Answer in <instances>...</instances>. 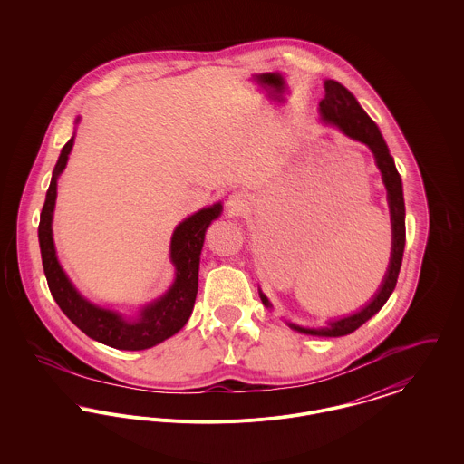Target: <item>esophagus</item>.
Listing matches in <instances>:
<instances>
[{"label":"esophagus","mask_w":464,"mask_h":464,"mask_svg":"<svg viewBox=\"0 0 464 464\" xmlns=\"http://www.w3.org/2000/svg\"><path fill=\"white\" fill-rule=\"evenodd\" d=\"M246 205H248V199H246V195H243V193H233L229 198H227V208H229V212L231 214H242L243 210L246 208Z\"/></svg>","instance_id":"34e87169"}]
</instances>
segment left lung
Segmentation results:
<instances>
[{
	"label": "left lung",
	"mask_w": 464,
	"mask_h": 464,
	"mask_svg": "<svg viewBox=\"0 0 464 464\" xmlns=\"http://www.w3.org/2000/svg\"><path fill=\"white\" fill-rule=\"evenodd\" d=\"M325 95L320 101V112L325 121L332 125H337L343 132L354 140H360L371 148L374 153L375 165L382 174V180L388 191V205L392 214V229H393V245H392V259L388 265V271L384 275V280L381 288L377 290L371 303H367L360 311L353 314L331 320L329 325L318 327V329H306L294 324H288L290 329L309 334V335H322V337H339L356 331L360 325H363L369 318H372L379 309L384 306V303L390 299L392 292L397 285L398 273L403 257L405 248V203H403V191H401V179L398 174L393 156L390 155V150L379 132L377 125L369 118V114L362 110L353 93L341 85L339 82L327 80ZM261 301L266 308H271V303L267 301L265 294L259 290Z\"/></svg>",
	"instance_id": "left-lung-1"
}]
</instances>
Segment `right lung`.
Returning <instances> with one entry per match:
<instances>
[{"instance_id":"right-lung-1","label":"right lung","mask_w":464,"mask_h":464,"mask_svg":"<svg viewBox=\"0 0 464 464\" xmlns=\"http://www.w3.org/2000/svg\"><path fill=\"white\" fill-rule=\"evenodd\" d=\"M72 140L74 139L67 140L57 160L38 226L48 288L67 318L92 339L116 350L135 352L151 348L180 331L193 311L198 292L199 254L205 240V231L210 222L221 216V203L199 210L177 226L170 243V257L177 269L176 282L167 294L144 308L137 320L129 322L118 313L97 308L83 299L67 280L66 273L63 271L55 256V246L52 240V214L57 197V177L66 167Z\"/></svg>"}]
</instances>
